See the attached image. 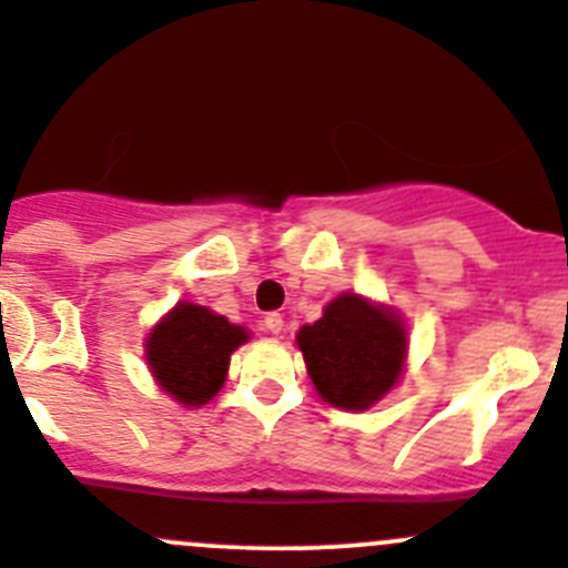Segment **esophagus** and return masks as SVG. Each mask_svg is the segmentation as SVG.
Masks as SVG:
<instances>
[{"label":"esophagus","mask_w":568,"mask_h":568,"mask_svg":"<svg viewBox=\"0 0 568 568\" xmlns=\"http://www.w3.org/2000/svg\"><path fill=\"white\" fill-rule=\"evenodd\" d=\"M263 329H268L272 335H283L285 329L283 316H280V313H266V316H263Z\"/></svg>","instance_id":"1"}]
</instances>
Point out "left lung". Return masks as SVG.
Returning a JSON list of instances; mask_svg holds the SVG:
<instances>
[{
    "instance_id": "1",
    "label": "left lung",
    "mask_w": 568,
    "mask_h": 568,
    "mask_svg": "<svg viewBox=\"0 0 568 568\" xmlns=\"http://www.w3.org/2000/svg\"><path fill=\"white\" fill-rule=\"evenodd\" d=\"M296 346L326 404L365 412L400 382L409 354L406 321L390 305L343 291L313 324L300 326Z\"/></svg>"
}]
</instances>
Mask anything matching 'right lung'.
Returning <instances> with one entry per match:
<instances>
[{
	"instance_id": "right-lung-1",
	"label": "right lung",
	"mask_w": 568,
	"mask_h": 568,
	"mask_svg": "<svg viewBox=\"0 0 568 568\" xmlns=\"http://www.w3.org/2000/svg\"><path fill=\"white\" fill-rule=\"evenodd\" d=\"M247 341V326L231 324L205 305L178 302L151 326L142 348L159 390L183 409H197L222 390L231 354Z\"/></svg>"
}]
</instances>
